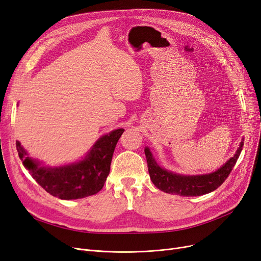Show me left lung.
<instances>
[{
	"mask_svg": "<svg viewBox=\"0 0 261 261\" xmlns=\"http://www.w3.org/2000/svg\"><path fill=\"white\" fill-rule=\"evenodd\" d=\"M243 141L244 140L242 139L234 155L221 168L215 172L198 175L179 174V173H174L160 167L154 158L150 147L145 146L144 153L150 177L156 187L166 193L178 194L181 196H200L207 194L220 187L227 178L240 156Z\"/></svg>",
	"mask_w": 261,
	"mask_h": 261,
	"instance_id": "left-lung-1",
	"label": "left lung"
}]
</instances>
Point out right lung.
<instances>
[{"label":"right lung","instance_id":"add662e5","mask_svg":"<svg viewBox=\"0 0 261 261\" xmlns=\"http://www.w3.org/2000/svg\"><path fill=\"white\" fill-rule=\"evenodd\" d=\"M123 132V128H118L103 135L81 160L58 167L43 166L30 157L19 141L16 145L23 166L46 192L61 200H77L96 194L103 188Z\"/></svg>","mask_w":261,"mask_h":261}]
</instances>
